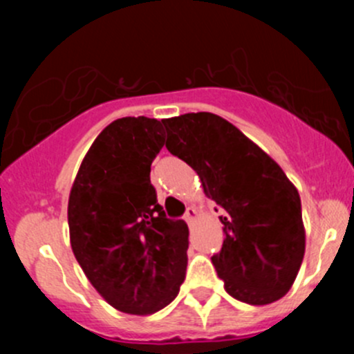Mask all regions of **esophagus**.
Wrapping results in <instances>:
<instances>
[{
	"instance_id": "esophagus-1",
	"label": "esophagus",
	"mask_w": 354,
	"mask_h": 354,
	"mask_svg": "<svg viewBox=\"0 0 354 354\" xmlns=\"http://www.w3.org/2000/svg\"><path fill=\"white\" fill-rule=\"evenodd\" d=\"M195 219H197V209L195 207H188L187 212H185V221L188 223V226H192L195 223Z\"/></svg>"
}]
</instances>
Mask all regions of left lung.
I'll return each instance as SVG.
<instances>
[{"label": "left lung", "instance_id": "1", "mask_svg": "<svg viewBox=\"0 0 354 354\" xmlns=\"http://www.w3.org/2000/svg\"><path fill=\"white\" fill-rule=\"evenodd\" d=\"M166 149L194 167L224 216L223 248L212 255L233 298L267 305L292 286L305 255L301 200L279 164L234 124L212 113L162 120Z\"/></svg>", "mask_w": 354, "mask_h": 354}]
</instances>
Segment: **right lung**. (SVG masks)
Wrapping results in <instances>:
<instances>
[{
	"label": "right lung",
	"instance_id": "right-lung-1",
	"mask_svg": "<svg viewBox=\"0 0 354 354\" xmlns=\"http://www.w3.org/2000/svg\"><path fill=\"white\" fill-rule=\"evenodd\" d=\"M162 145L154 118L113 121L82 160L68 200L75 259L99 295L131 315L169 305L187 270V223L167 219L151 183Z\"/></svg>",
	"mask_w": 354,
	"mask_h": 354
}]
</instances>
